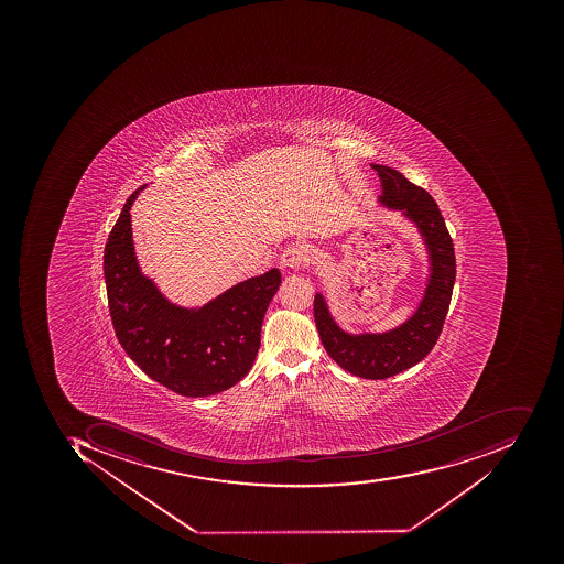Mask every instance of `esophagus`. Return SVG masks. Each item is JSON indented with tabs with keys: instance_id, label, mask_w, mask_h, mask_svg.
<instances>
[{
	"instance_id": "34e87169",
	"label": "esophagus",
	"mask_w": 564,
	"mask_h": 564,
	"mask_svg": "<svg viewBox=\"0 0 564 564\" xmlns=\"http://www.w3.org/2000/svg\"><path fill=\"white\" fill-rule=\"evenodd\" d=\"M308 262V251L303 246H290L281 254L280 264L283 269H300Z\"/></svg>"
}]
</instances>
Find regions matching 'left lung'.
I'll use <instances>...</instances> for the list:
<instances>
[{
  "instance_id": "obj_1",
  "label": "left lung",
  "mask_w": 564,
  "mask_h": 564,
  "mask_svg": "<svg viewBox=\"0 0 564 564\" xmlns=\"http://www.w3.org/2000/svg\"><path fill=\"white\" fill-rule=\"evenodd\" d=\"M381 181V207L402 212L424 240L429 276L424 296L403 324L387 332L350 334L332 317L322 293L313 300V317L328 356L350 375L387 380L422 361L437 343L456 280L453 239L437 203L424 188L393 167L371 164Z\"/></svg>"
}]
</instances>
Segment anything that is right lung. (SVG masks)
I'll use <instances>...</instances> for the list:
<instances>
[{"instance_id": "1", "label": "right lung", "mask_w": 564, "mask_h": 564, "mask_svg": "<svg viewBox=\"0 0 564 564\" xmlns=\"http://www.w3.org/2000/svg\"><path fill=\"white\" fill-rule=\"evenodd\" d=\"M144 188L129 196L105 247V283L118 343L149 378L174 393L198 398L229 390L254 365L280 269L240 281L203 306L176 305L137 262L130 208Z\"/></svg>"}]
</instances>
